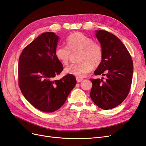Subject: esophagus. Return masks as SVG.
I'll list each match as a JSON object with an SVG mask.
<instances>
[{"mask_svg":"<svg viewBox=\"0 0 146 146\" xmlns=\"http://www.w3.org/2000/svg\"><path fill=\"white\" fill-rule=\"evenodd\" d=\"M76 80H77V82L78 83H79V82H81L83 80V78H78V77H76Z\"/></svg>","mask_w":146,"mask_h":146,"instance_id":"34e87169","label":"esophagus"}]
</instances>
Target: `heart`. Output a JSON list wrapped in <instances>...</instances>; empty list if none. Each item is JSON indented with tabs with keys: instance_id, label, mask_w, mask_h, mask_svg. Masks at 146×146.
<instances>
[{
	"instance_id": "b5f03b06",
	"label": "heart",
	"mask_w": 146,
	"mask_h": 146,
	"mask_svg": "<svg viewBox=\"0 0 146 146\" xmlns=\"http://www.w3.org/2000/svg\"><path fill=\"white\" fill-rule=\"evenodd\" d=\"M67 46H58L55 50L56 58L63 64H68L71 53L80 50V63L72 64L65 68L66 74L83 78L90 73L93 66L99 65L103 58V49L98 42L80 32L74 33L67 38Z\"/></svg>"
}]
</instances>
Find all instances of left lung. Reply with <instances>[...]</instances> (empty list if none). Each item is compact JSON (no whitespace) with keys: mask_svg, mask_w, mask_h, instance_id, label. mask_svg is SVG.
Here are the masks:
<instances>
[{"mask_svg":"<svg viewBox=\"0 0 146 146\" xmlns=\"http://www.w3.org/2000/svg\"><path fill=\"white\" fill-rule=\"evenodd\" d=\"M96 36L103 49V58L95 70L96 76L106 79H90L92 86L90 97L103 110L115 108L129 93L133 72L131 57L122 42L105 30H96Z\"/></svg>","mask_w":146,"mask_h":146,"instance_id":"left-lung-1","label":"left lung"}]
</instances>
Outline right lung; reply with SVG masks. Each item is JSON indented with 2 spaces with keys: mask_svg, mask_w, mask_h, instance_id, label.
<instances>
[{
  "mask_svg": "<svg viewBox=\"0 0 146 146\" xmlns=\"http://www.w3.org/2000/svg\"><path fill=\"white\" fill-rule=\"evenodd\" d=\"M58 39L54 32L43 33L24 48L19 59L22 93L33 107L46 113L62 107L77 83L76 77L70 74L54 80L63 69L55 55Z\"/></svg>",
  "mask_w": 146,
  "mask_h": 146,
  "instance_id": "obj_1",
  "label": "right lung"
}]
</instances>
